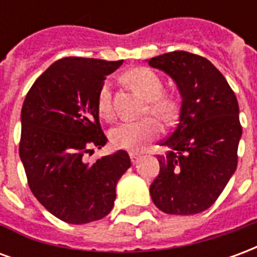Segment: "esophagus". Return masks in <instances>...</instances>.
<instances>
[{"instance_id": "1", "label": "esophagus", "mask_w": 257, "mask_h": 257, "mask_svg": "<svg viewBox=\"0 0 257 257\" xmlns=\"http://www.w3.org/2000/svg\"><path fill=\"white\" fill-rule=\"evenodd\" d=\"M129 157H131V161L134 162V164H136V162L139 161L140 160V154H138V153H129Z\"/></svg>"}]
</instances>
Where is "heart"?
<instances>
[{
  "label": "heart",
  "mask_w": 257,
  "mask_h": 257,
  "mask_svg": "<svg viewBox=\"0 0 257 257\" xmlns=\"http://www.w3.org/2000/svg\"><path fill=\"white\" fill-rule=\"evenodd\" d=\"M125 82L147 100L146 112L150 111L158 119L169 122L176 117L178 100L171 93L164 92V81L151 68L138 67L129 70L123 75ZM97 111L101 118L110 121L114 115L111 89L106 82L99 90ZM161 132V126L154 118H146L142 121L122 122L110 131V142L114 147L122 150L136 151L145 149Z\"/></svg>",
  "instance_id": "1"
}]
</instances>
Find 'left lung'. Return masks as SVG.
Returning a JSON list of instances; mask_svg holds the SVG:
<instances>
[{"label":"left lung","mask_w":257,"mask_h":257,"mask_svg":"<svg viewBox=\"0 0 257 257\" xmlns=\"http://www.w3.org/2000/svg\"><path fill=\"white\" fill-rule=\"evenodd\" d=\"M171 75L182 96L176 128L161 146L160 173L150 186L153 202L169 215H194L215 202L235 172L242 135L235 93L208 59L184 52L149 60Z\"/></svg>","instance_id":"left-lung-1"}]
</instances>
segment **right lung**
<instances>
[{
	"mask_svg": "<svg viewBox=\"0 0 257 257\" xmlns=\"http://www.w3.org/2000/svg\"><path fill=\"white\" fill-rule=\"evenodd\" d=\"M122 60L63 58L36 79L22 107L19 154L31 193L60 220L84 224L111 212L119 178L131 167L119 150L93 164L85 154L107 138L97 96Z\"/></svg>",
	"mask_w": 257,
	"mask_h": 257,
	"instance_id": "1",
	"label": "right lung"
}]
</instances>
